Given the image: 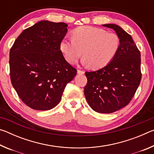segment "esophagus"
<instances>
[{
	"label": "esophagus",
	"instance_id": "obj_1",
	"mask_svg": "<svg viewBox=\"0 0 154 154\" xmlns=\"http://www.w3.org/2000/svg\"><path fill=\"white\" fill-rule=\"evenodd\" d=\"M84 71H82V70H79V69H78L77 70V73L78 74H79V75H83V74H84Z\"/></svg>",
	"mask_w": 154,
	"mask_h": 154
}]
</instances>
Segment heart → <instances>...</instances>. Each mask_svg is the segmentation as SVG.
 Listing matches in <instances>:
<instances>
[{
    "instance_id": "obj_1",
    "label": "heart",
    "mask_w": 154,
    "mask_h": 154,
    "mask_svg": "<svg viewBox=\"0 0 154 154\" xmlns=\"http://www.w3.org/2000/svg\"><path fill=\"white\" fill-rule=\"evenodd\" d=\"M72 39L62 40L60 49L69 63H77L82 54L83 62L92 69L109 64L120 46V38L116 33L90 26H81L72 33Z\"/></svg>"
}]
</instances>
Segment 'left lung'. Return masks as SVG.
I'll use <instances>...</instances> for the list:
<instances>
[{
	"label": "left lung",
	"mask_w": 154,
	"mask_h": 154,
	"mask_svg": "<svg viewBox=\"0 0 154 154\" xmlns=\"http://www.w3.org/2000/svg\"><path fill=\"white\" fill-rule=\"evenodd\" d=\"M113 29L120 46L113 60L98 71L85 72L88 82L84 94L94 111L116 112L129 104L141 80L140 53L132 36L116 24H103Z\"/></svg>",
	"instance_id": "1"
}]
</instances>
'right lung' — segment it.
<instances>
[{
  "instance_id": "right-lung-1",
  "label": "right lung",
  "mask_w": 154,
  "mask_h": 154,
  "mask_svg": "<svg viewBox=\"0 0 154 154\" xmlns=\"http://www.w3.org/2000/svg\"><path fill=\"white\" fill-rule=\"evenodd\" d=\"M67 24L43 20L25 29L10 49V77L24 103L35 110L55 107L77 69L60 49Z\"/></svg>"
}]
</instances>
